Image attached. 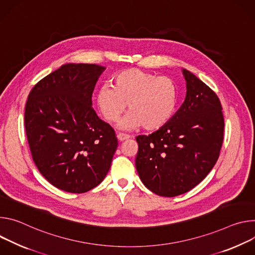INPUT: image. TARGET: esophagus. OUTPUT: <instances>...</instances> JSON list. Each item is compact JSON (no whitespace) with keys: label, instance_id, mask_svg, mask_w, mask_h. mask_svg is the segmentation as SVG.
<instances>
[{"label":"esophagus","instance_id":"esophagus-1","mask_svg":"<svg viewBox=\"0 0 255 255\" xmlns=\"http://www.w3.org/2000/svg\"><path fill=\"white\" fill-rule=\"evenodd\" d=\"M117 136H118V138H119L120 140H125V139H128V138L129 137V134L123 133V132H119V133L117 134Z\"/></svg>","mask_w":255,"mask_h":255}]
</instances>
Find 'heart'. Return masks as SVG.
I'll use <instances>...</instances> for the list:
<instances>
[{
	"mask_svg": "<svg viewBox=\"0 0 255 255\" xmlns=\"http://www.w3.org/2000/svg\"><path fill=\"white\" fill-rule=\"evenodd\" d=\"M177 99L178 91L172 79L128 69L112 78L111 87L104 85L98 90L96 105L109 124L116 123L128 105L130 111L122 122V128L142 126L146 130H156L171 120Z\"/></svg>",
	"mask_w": 255,
	"mask_h": 255,
	"instance_id": "1",
	"label": "heart"
}]
</instances>
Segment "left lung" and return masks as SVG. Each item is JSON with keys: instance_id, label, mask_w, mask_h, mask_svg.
<instances>
[{"instance_id": "1", "label": "left lung", "mask_w": 255, "mask_h": 255, "mask_svg": "<svg viewBox=\"0 0 255 255\" xmlns=\"http://www.w3.org/2000/svg\"><path fill=\"white\" fill-rule=\"evenodd\" d=\"M186 97L164 127L135 137V168L144 185L158 195L185 193L215 166L224 138V117L217 94L183 69Z\"/></svg>"}]
</instances>
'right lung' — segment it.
Instances as JSON below:
<instances>
[{
  "label": "right lung",
  "instance_id": "add662e5",
  "mask_svg": "<svg viewBox=\"0 0 255 255\" xmlns=\"http://www.w3.org/2000/svg\"><path fill=\"white\" fill-rule=\"evenodd\" d=\"M105 70L67 64L41 79L25 106V130L32 159L53 186L83 193L109 171L118 138L92 108L95 84Z\"/></svg>",
  "mask_w": 255,
  "mask_h": 255
}]
</instances>
